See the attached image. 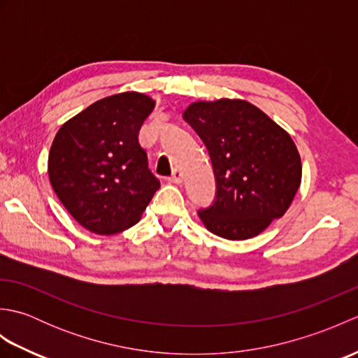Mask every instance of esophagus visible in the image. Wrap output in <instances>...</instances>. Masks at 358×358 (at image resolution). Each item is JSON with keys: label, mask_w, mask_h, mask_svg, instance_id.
Listing matches in <instances>:
<instances>
[{"label": "esophagus", "mask_w": 358, "mask_h": 358, "mask_svg": "<svg viewBox=\"0 0 358 358\" xmlns=\"http://www.w3.org/2000/svg\"><path fill=\"white\" fill-rule=\"evenodd\" d=\"M169 181L171 183H175V185H180L181 181H183V173H181L178 169H175L173 172H172V175H171V178H169Z\"/></svg>", "instance_id": "obj_1"}]
</instances>
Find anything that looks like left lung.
Returning <instances> with one entry per match:
<instances>
[{"label":"left lung","instance_id":"left-lung-1","mask_svg":"<svg viewBox=\"0 0 358 358\" xmlns=\"http://www.w3.org/2000/svg\"><path fill=\"white\" fill-rule=\"evenodd\" d=\"M183 117L206 146L215 200L199 217L212 234L246 240L285 215L301 183V159L285 129L257 106L222 98L196 101Z\"/></svg>","mask_w":358,"mask_h":358}]
</instances>
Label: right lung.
Here are the masks:
<instances>
[{
  "label": "right lung",
  "instance_id": "right-lung-1",
  "mask_svg": "<svg viewBox=\"0 0 358 358\" xmlns=\"http://www.w3.org/2000/svg\"><path fill=\"white\" fill-rule=\"evenodd\" d=\"M155 101L140 92L101 98L59 127L49 152L50 185L87 231L112 235L138 223L158 191L138 132Z\"/></svg>",
  "mask_w": 358,
  "mask_h": 358
}]
</instances>
